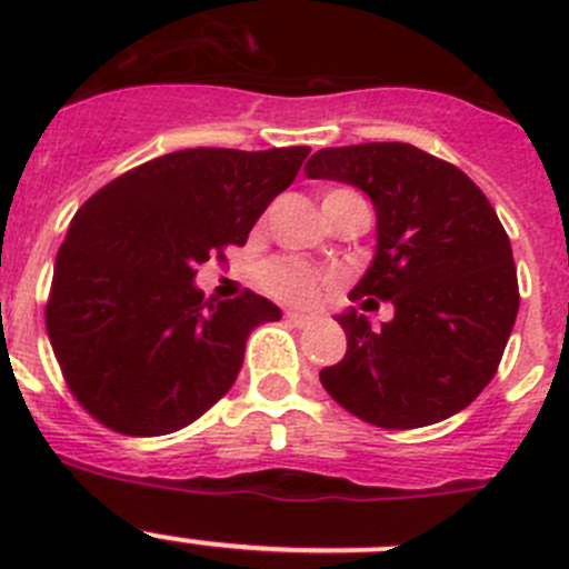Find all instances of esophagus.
I'll list each match as a JSON object with an SVG mask.
<instances>
[{"mask_svg": "<svg viewBox=\"0 0 569 569\" xmlns=\"http://www.w3.org/2000/svg\"><path fill=\"white\" fill-rule=\"evenodd\" d=\"M286 321H291V325H297V327H306V325H311L313 317L311 313H302V311H286Z\"/></svg>", "mask_w": 569, "mask_h": 569, "instance_id": "1", "label": "esophagus"}]
</instances>
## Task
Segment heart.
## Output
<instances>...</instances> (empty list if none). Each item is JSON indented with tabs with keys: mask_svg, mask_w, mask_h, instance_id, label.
<instances>
[{
	"mask_svg": "<svg viewBox=\"0 0 569 569\" xmlns=\"http://www.w3.org/2000/svg\"><path fill=\"white\" fill-rule=\"evenodd\" d=\"M338 192H343V189H338ZM258 283L263 286L267 295L283 302H311L321 291L319 274L311 267L300 261H286V258L263 263L261 272H258Z\"/></svg>",
	"mask_w": 569,
	"mask_h": 569,
	"instance_id": "1",
	"label": "heart"
}]
</instances>
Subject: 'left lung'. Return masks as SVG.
Listing matches in <instances>:
<instances>
[{"instance_id": "8db88e82", "label": "left lung", "mask_w": 569, "mask_h": 569, "mask_svg": "<svg viewBox=\"0 0 569 569\" xmlns=\"http://www.w3.org/2000/svg\"><path fill=\"white\" fill-rule=\"evenodd\" d=\"M306 173L369 194L377 252L349 297L393 302L380 330L352 308L336 317L347 355L321 369L325 391L382 429L465 410L496 377L520 306L512 244L490 200L460 168L407 142L321 148Z\"/></svg>"}]
</instances>
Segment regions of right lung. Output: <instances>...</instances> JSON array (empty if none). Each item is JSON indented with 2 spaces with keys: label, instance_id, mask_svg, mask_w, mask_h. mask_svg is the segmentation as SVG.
Listing matches in <instances>:
<instances>
[{
  "label": "right lung",
  "instance_id": "right-lung-1",
  "mask_svg": "<svg viewBox=\"0 0 569 569\" xmlns=\"http://www.w3.org/2000/svg\"><path fill=\"white\" fill-rule=\"evenodd\" d=\"M308 153L187 148L118 176L77 211L57 252L46 330L96 421L157 438L231 391L252 327L278 321L280 308L252 291L206 300L194 274L248 242Z\"/></svg>",
  "mask_w": 569,
  "mask_h": 569
}]
</instances>
